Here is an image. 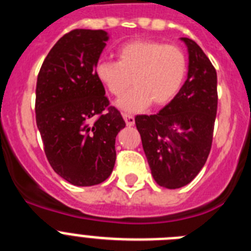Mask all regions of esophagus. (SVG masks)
<instances>
[{"instance_id":"esophagus-1","label":"esophagus","mask_w":251,"mask_h":251,"mask_svg":"<svg viewBox=\"0 0 251 251\" xmlns=\"http://www.w3.org/2000/svg\"><path fill=\"white\" fill-rule=\"evenodd\" d=\"M123 118L126 121V124H127L128 127H132L134 126V117L130 114H127V113H123Z\"/></svg>"}]
</instances>
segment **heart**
<instances>
[{
    "mask_svg": "<svg viewBox=\"0 0 251 251\" xmlns=\"http://www.w3.org/2000/svg\"><path fill=\"white\" fill-rule=\"evenodd\" d=\"M187 56L178 46L156 40H133L117 50V61L99 60L94 76L108 93L121 97L117 105L126 112H139L150 103L163 105L178 94L187 75Z\"/></svg>",
    "mask_w": 251,
    "mask_h": 251,
    "instance_id": "obj_1",
    "label": "heart"
}]
</instances>
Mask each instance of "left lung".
Segmentation results:
<instances>
[{
  "mask_svg": "<svg viewBox=\"0 0 251 251\" xmlns=\"http://www.w3.org/2000/svg\"><path fill=\"white\" fill-rule=\"evenodd\" d=\"M181 41L188 51L185 84L157 114L136 117L151 174L170 190L188 185L202 170L217 112L216 70L194 40Z\"/></svg>",
  "mask_w": 251,
  "mask_h": 251,
  "instance_id": "1",
  "label": "left lung"
}]
</instances>
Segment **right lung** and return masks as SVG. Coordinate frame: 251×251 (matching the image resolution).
<instances>
[{
  "label": "right lung",
  "mask_w": 251,
  "mask_h": 251,
  "mask_svg": "<svg viewBox=\"0 0 251 251\" xmlns=\"http://www.w3.org/2000/svg\"><path fill=\"white\" fill-rule=\"evenodd\" d=\"M109 35L73 30L51 49L36 83L37 129L52 170L74 186L105 181L115 163V138L126 122L109 106L94 66Z\"/></svg>",
  "instance_id": "add662e5"
}]
</instances>
